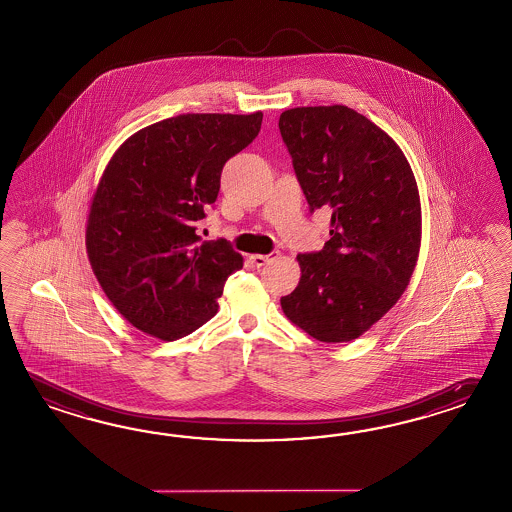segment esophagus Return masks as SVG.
I'll list each match as a JSON object with an SVG mask.
<instances>
[{
  "mask_svg": "<svg viewBox=\"0 0 512 512\" xmlns=\"http://www.w3.org/2000/svg\"><path fill=\"white\" fill-rule=\"evenodd\" d=\"M273 258H276L275 254H250L249 260L250 262L254 263L256 267H262V265H265V263L269 262V260H273Z\"/></svg>",
  "mask_w": 512,
  "mask_h": 512,
  "instance_id": "1",
  "label": "esophagus"
}]
</instances>
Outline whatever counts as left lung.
<instances>
[{
  "mask_svg": "<svg viewBox=\"0 0 512 512\" xmlns=\"http://www.w3.org/2000/svg\"><path fill=\"white\" fill-rule=\"evenodd\" d=\"M278 128L310 211L330 213V239L297 256L301 280L280 299L282 310L315 340H354L399 301L414 273L418 185L394 139L351 107L288 109Z\"/></svg>",
  "mask_w": 512,
  "mask_h": 512,
  "instance_id": "obj_1",
  "label": "left lung"
}]
</instances>
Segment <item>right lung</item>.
I'll use <instances>...</instances> for the list:
<instances>
[{"label":"right lung","instance_id":"1","mask_svg":"<svg viewBox=\"0 0 512 512\" xmlns=\"http://www.w3.org/2000/svg\"><path fill=\"white\" fill-rule=\"evenodd\" d=\"M252 115L187 113L133 133L92 198L87 254L107 299L159 340L195 332L217 314L226 278L243 267L230 241H202L224 163L256 139Z\"/></svg>","mask_w":512,"mask_h":512}]
</instances>
